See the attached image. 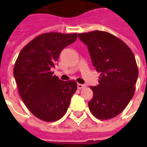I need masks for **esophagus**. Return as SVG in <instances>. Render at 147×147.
<instances>
[{"label":"esophagus","instance_id":"1","mask_svg":"<svg viewBox=\"0 0 147 147\" xmlns=\"http://www.w3.org/2000/svg\"><path fill=\"white\" fill-rule=\"evenodd\" d=\"M86 85H83V84H79L78 83V85H77V87H78V89H82V88H85Z\"/></svg>","mask_w":147,"mask_h":147}]
</instances>
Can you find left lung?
<instances>
[{
    "label": "left lung",
    "mask_w": 147,
    "mask_h": 147,
    "mask_svg": "<svg viewBox=\"0 0 147 147\" xmlns=\"http://www.w3.org/2000/svg\"><path fill=\"white\" fill-rule=\"evenodd\" d=\"M87 45L91 59L100 77L97 86H91L93 98L88 107L95 117L108 120L127 106L135 92L138 68L132 50L111 33L94 30L79 33Z\"/></svg>",
    "instance_id": "obj_1"
}]
</instances>
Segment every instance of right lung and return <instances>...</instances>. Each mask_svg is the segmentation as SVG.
<instances>
[{
	"label": "right lung",
	"mask_w": 147,
	"mask_h": 147,
	"mask_svg": "<svg viewBox=\"0 0 147 147\" xmlns=\"http://www.w3.org/2000/svg\"><path fill=\"white\" fill-rule=\"evenodd\" d=\"M77 39V33L40 34L20 52L13 68L20 96L37 118L53 122L66 113L71 96L77 90L73 80H60L53 76L62 50Z\"/></svg>",
	"instance_id": "1"
}]
</instances>
